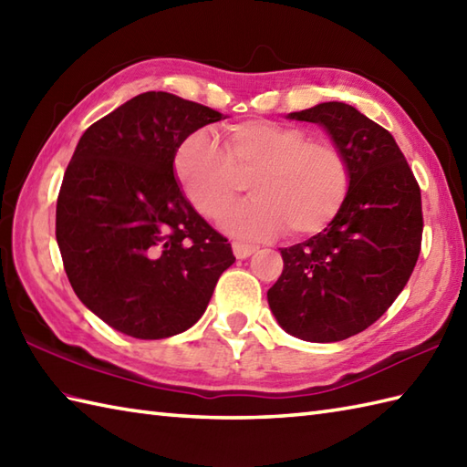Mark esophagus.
I'll list each match as a JSON object with an SVG mask.
<instances>
[{
    "label": "esophagus",
    "instance_id": "obj_1",
    "mask_svg": "<svg viewBox=\"0 0 467 467\" xmlns=\"http://www.w3.org/2000/svg\"><path fill=\"white\" fill-rule=\"evenodd\" d=\"M233 253L236 259H249L253 253H256V246L244 244V243H233Z\"/></svg>",
    "mask_w": 467,
    "mask_h": 467
}]
</instances>
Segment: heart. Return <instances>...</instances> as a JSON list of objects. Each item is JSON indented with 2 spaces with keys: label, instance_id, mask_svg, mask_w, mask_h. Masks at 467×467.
<instances>
[{
  "label": "heart",
  "instance_id": "obj_1",
  "mask_svg": "<svg viewBox=\"0 0 467 467\" xmlns=\"http://www.w3.org/2000/svg\"><path fill=\"white\" fill-rule=\"evenodd\" d=\"M296 126L246 120L228 126L224 146L206 132L186 136L174 154V174L188 202L206 218L226 213L251 177L254 198L223 221L241 239H266L289 228L293 236L321 233L349 192V162L329 140H306Z\"/></svg>",
  "mask_w": 467,
  "mask_h": 467
}]
</instances>
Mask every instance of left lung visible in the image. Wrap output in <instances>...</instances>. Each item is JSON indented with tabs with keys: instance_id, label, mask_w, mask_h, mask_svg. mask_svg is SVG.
<instances>
[{
	"instance_id": "1",
	"label": "left lung",
	"mask_w": 467,
	"mask_h": 467,
	"mask_svg": "<svg viewBox=\"0 0 467 467\" xmlns=\"http://www.w3.org/2000/svg\"><path fill=\"white\" fill-rule=\"evenodd\" d=\"M319 124L349 162L339 214L309 241L281 249L269 306L283 329L311 343L365 331L389 309L418 263L421 192L395 138L345 102L286 114Z\"/></svg>"
}]
</instances>
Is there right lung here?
Instances as JSON below:
<instances>
[{"mask_svg":"<svg viewBox=\"0 0 467 467\" xmlns=\"http://www.w3.org/2000/svg\"><path fill=\"white\" fill-rule=\"evenodd\" d=\"M223 118L174 94L144 92L78 142L59 188L56 241L78 299L112 329L136 339L191 329L234 263L174 176L184 138Z\"/></svg>","mask_w":467,"mask_h":467,"instance_id":"1","label":"right lung"}]
</instances>
